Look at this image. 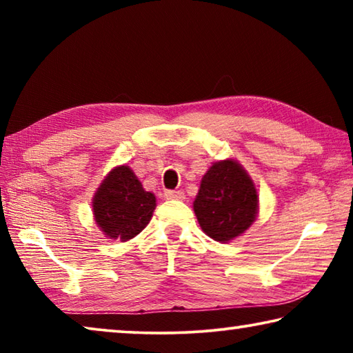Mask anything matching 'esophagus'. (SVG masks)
<instances>
[{
  "instance_id": "1",
  "label": "esophagus",
  "mask_w": 353,
  "mask_h": 353,
  "mask_svg": "<svg viewBox=\"0 0 353 353\" xmlns=\"http://www.w3.org/2000/svg\"><path fill=\"white\" fill-rule=\"evenodd\" d=\"M165 198L166 199H174V201H182V199H185V194H183V191H172V190H170V191H166L165 193Z\"/></svg>"
}]
</instances>
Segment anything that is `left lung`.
Masks as SVG:
<instances>
[{"label":"left lung","mask_w":353,"mask_h":353,"mask_svg":"<svg viewBox=\"0 0 353 353\" xmlns=\"http://www.w3.org/2000/svg\"><path fill=\"white\" fill-rule=\"evenodd\" d=\"M193 208L205 235L227 243L244 234L256 219L259 193L236 160H221L202 177Z\"/></svg>","instance_id":"1"}]
</instances>
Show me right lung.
Segmentation results:
<instances>
[{"mask_svg": "<svg viewBox=\"0 0 353 353\" xmlns=\"http://www.w3.org/2000/svg\"><path fill=\"white\" fill-rule=\"evenodd\" d=\"M94 223L110 240L128 241L152 218L155 196L143 188L128 165L113 168L93 196Z\"/></svg>", "mask_w": 353, "mask_h": 353, "instance_id": "add662e5", "label": "right lung"}]
</instances>
